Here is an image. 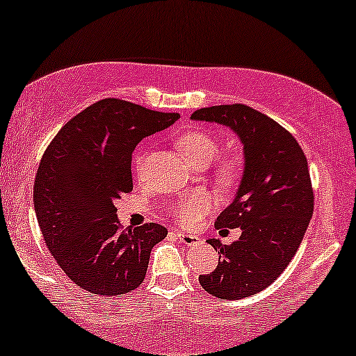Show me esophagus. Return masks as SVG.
Returning <instances> with one entry per match:
<instances>
[{
    "label": "esophagus",
    "instance_id": "esophagus-1",
    "mask_svg": "<svg viewBox=\"0 0 356 356\" xmlns=\"http://www.w3.org/2000/svg\"><path fill=\"white\" fill-rule=\"evenodd\" d=\"M174 233H175V236L182 241V243L189 245V247L191 245H197L199 241H201V238H199L197 235H191V233L182 232V229H174Z\"/></svg>",
    "mask_w": 356,
    "mask_h": 356
}]
</instances>
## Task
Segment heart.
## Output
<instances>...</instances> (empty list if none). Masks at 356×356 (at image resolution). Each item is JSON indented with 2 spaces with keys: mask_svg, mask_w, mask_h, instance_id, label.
<instances>
[{
  "mask_svg": "<svg viewBox=\"0 0 356 356\" xmlns=\"http://www.w3.org/2000/svg\"><path fill=\"white\" fill-rule=\"evenodd\" d=\"M179 150L184 154V157L194 165L202 167L208 165L220 154V143L214 136H211L206 131H187L181 135L175 142ZM142 160H136V169L140 167ZM240 175V163L235 159H225L220 160L216 165V177L221 184H233ZM214 208V197L208 193H197L187 194L172 208V214L177 221L182 225H194L204 216L208 211Z\"/></svg>",
  "mask_w": 356,
  "mask_h": 356,
  "instance_id": "1",
  "label": "heart"
}]
</instances>
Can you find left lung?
<instances>
[{"mask_svg":"<svg viewBox=\"0 0 356 356\" xmlns=\"http://www.w3.org/2000/svg\"><path fill=\"white\" fill-rule=\"evenodd\" d=\"M191 118L229 127L245 154L236 196L214 222L218 229L240 228L241 236L232 245L208 240L221 261L199 275V284L214 298H250L286 270L311 221L314 194L306 155L286 128L247 104L202 108Z\"/></svg>","mask_w":356,"mask_h":356,"instance_id":"1","label":"left lung"}]
</instances>
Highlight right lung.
<instances>
[{"label":"right lung","instance_id":"add662e5","mask_svg":"<svg viewBox=\"0 0 356 356\" xmlns=\"http://www.w3.org/2000/svg\"><path fill=\"white\" fill-rule=\"evenodd\" d=\"M179 113L106 97L67 121L47 147L33 184L45 245L84 291L111 298L143 282L150 252L167 236L157 222L121 228L115 201L131 193V154Z\"/></svg>","mask_w":356,"mask_h":356}]
</instances>
